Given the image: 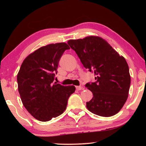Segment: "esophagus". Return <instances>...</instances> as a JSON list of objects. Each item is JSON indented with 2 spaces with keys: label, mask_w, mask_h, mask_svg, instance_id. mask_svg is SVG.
<instances>
[{
  "label": "esophagus",
  "mask_w": 146,
  "mask_h": 146,
  "mask_svg": "<svg viewBox=\"0 0 146 146\" xmlns=\"http://www.w3.org/2000/svg\"><path fill=\"white\" fill-rule=\"evenodd\" d=\"M76 90L78 91L82 90H83V88L82 87V86H76Z\"/></svg>",
  "instance_id": "1"
}]
</instances>
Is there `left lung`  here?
Returning <instances> with one entry per match:
<instances>
[{
    "label": "left lung",
    "instance_id": "left-lung-1",
    "mask_svg": "<svg viewBox=\"0 0 146 146\" xmlns=\"http://www.w3.org/2000/svg\"><path fill=\"white\" fill-rule=\"evenodd\" d=\"M68 44L77 54L84 67L96 75L95 82L85 86L93 96L86 102L88 110L105 117L117 114L126 102L131 84L125 59L98 36L70 40Z\"/></svg>",
    "mask_w": 146,
    "mask_h": 146
}]
</instances>
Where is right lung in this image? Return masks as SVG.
Segmentation results:
<instances>
[{
  "label": "right lung",
  "instance_id": "1",
  "mask_svg": "<svg viewBox=\"0 0 146 146\" xmlns=\"http://www.w3.org/2000/svg\"><path fill=\"white\" fill-rule=\"evenodd\" d=\"M67 44H51L40 48L27 56L17 75L22 102L34 118L47 122L62 114L68 100L75 91L74 86L53 83L58 62Z\"/></svg>",
  "mask_w": 146,
  "mask_h": 146
}]
</instances>
